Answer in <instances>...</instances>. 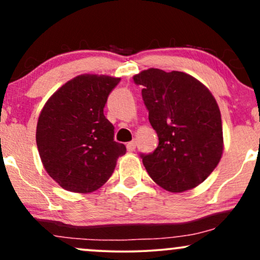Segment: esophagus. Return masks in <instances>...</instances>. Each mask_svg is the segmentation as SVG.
<instances>
[{
  "label": "esophagus",
  "mask_w": 260,
  "mask_h": 260,
  "mask_svg": "<svg viewBox=\"0 0 260 260\" xmlns=\"http://www.w3.org/2000/svg\"><path fill=\"white\" fill-rule=\"evenodd\" d=\"M127 150L128 151L136 150V142H134V140H132V142H129V143H127Z\"/></svg>",
  "instance_id": "34e87169"
}]
</instances>
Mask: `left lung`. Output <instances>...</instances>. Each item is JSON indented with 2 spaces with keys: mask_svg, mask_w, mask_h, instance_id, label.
I'll return each mask as SVG.
<instances>
[{
  "mask_svg": "<svg viewBox=\"0 0 260 260\" xmlns=\"http://www.w3.org/2000/svg\"><path fill=\"white\" fill-rule=\"evenodd\" d=\"M143 85L149 122L159 137L143 165L155 183L171 193L193 189L207 180L223 151L221 113L203 83L184 72L149 68L133 77Z\"/></svg>",
  "mask_w": 260,
  "mask_h": 260,
  "instance_id": "left-lung-1",
  "label": "left lung"
}]
</instances>
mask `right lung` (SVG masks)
I'll return each instance as SVG.
<instances>
[{
  "instance_id": "1",
  "label": "right lung",
  "mask_w": 260,
  "mask_h": 260,
  "mask_svg": "<svg viewBox=\"0 0 260 260\" xmlns=\"http://www.w3.org/2000/svg\"><path fill=\"white\" fill-rule=\"evenodd\" d=\"M121 78L80 74L46 101L37 126L45 170L66 190L90 193L111 177L126 147L113 140L104 115L107 96Z\"/></svg>"
}]
</instances>
